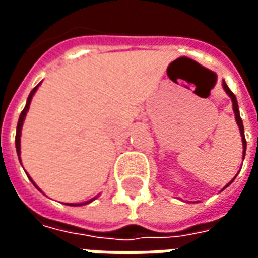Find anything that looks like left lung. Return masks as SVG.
Segmentation results:
<instances>
[{
	"instance_id": "1",
	"label": "left lung",
	"mask_w": 258,
	"mask_h": 258,
	"mask_svg": "<svg viewBox=\"0 0 258 258\" xmlns=\"http://www.w3.org/2000/svg\"><path fill=\"white\" fill-rule=\"evenodd\" d=\"M222 88L224 91L227 92V95L231 98V101H232V109H233V113H235V120H236V124H238L239 127V131H240V137H242V145H243V153H242V157L244 159V155H246V140H244V128H243V123H242V118H240V114H239V107H238V101H236V96L233 95V92L229 88H228V85L225 84V80H222ZM236 178V177H233V179ZM232 181L231 182H228L221 190H224L225 188H228L229 185L232 184Z\"/></svg>"
}]
</instances>
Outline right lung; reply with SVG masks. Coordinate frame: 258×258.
<instances>
[{
  "instance_id": "right-lung-1",
  "label": "right lung",
  "mask_w": 258,
  "mask_h": 258,
  "mask_svg": "<svg viewBox=\"0 0 258 258\" xmlns=\"http://www.w3.org/2000/svg\"><path fill=\"white\" fill-rule=\"evenodd\" d=\"M41 85V83L40 84H37L33 90H31L30 95H29V98H27V101H26V106L25 109H23V112L20 113L19 116V121H18V127H16V137H15V145H16V153H18V156H19V162H20V137H22V127H23V123H25V118H26V114H27V112H29V107H30V103H31V99H33V96H34V94H36V91L38 90V87ZM29 177V175H27ZM30 178V177H29ZM30 181L34 184V181L30 178ZM34 186H36L37 189L41 190L38 186H37L36 184H34ZM98 196H95V198H92V199L87 200V202H83V203H68V206H84V205H88V203H91V202H94V200L96 199Z\"/></svg>"
}]
</instances>
